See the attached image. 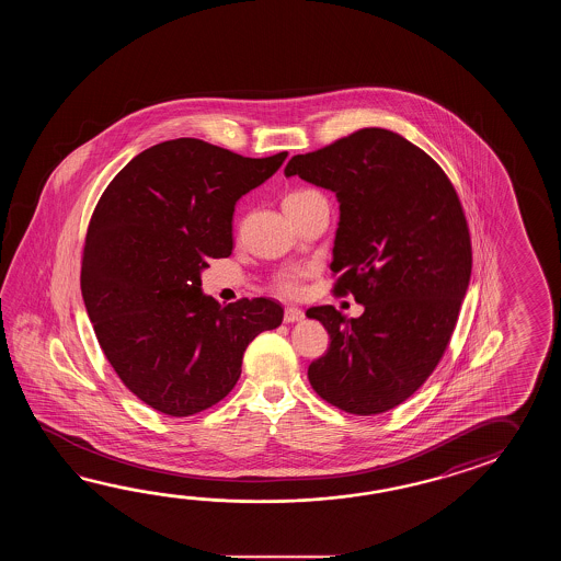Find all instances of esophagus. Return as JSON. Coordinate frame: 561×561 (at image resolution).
Segmentation results:
<instances>
[{
    "label": "esophagus",
    "mask_w": 561,
    "mask_h": 561,
    "mask_svg": "<svg viewBox=\"0 0 561 561\" xmlns=\"http://www.w3.org/2000/svg\"><path fill=\"white\" fill-rule=\"evenodd\" d=\"M305 319V312L300 309H295V307H286L285 314H283V321L285 322H297L302 321Z\"/></svg>",
    "instance_id": "34e87169"
}]
</instances>
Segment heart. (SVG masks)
Returning a JSON list of instances; mask_svg holds the SVG:
<instances>
[{
	"label": "heart",
	"instance_id": "obj_1",
	"mask_svg": "<svg viewBox=\"0 0 561 561\" xmlns=\"http://www.w3.org/2000/svg\"><path fill=\"white\" fill-rule=\"evenodd\" d=\"M312 194H317V192H290V194H286L285 201H283V208L293 206V204L302 203V201H307ZM271 288L275 290L278 297H297L298 293H300V288H302V273H300V271H285V273H278V275L273 278Z\"/></svg>",
	"mask_w": 561,
	"mask_h": 561
}]
</instances>
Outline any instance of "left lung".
<instances>
[{"label":"left lung","instance_id":"obj_1","mask_svg":"<svg viewBox=\"0 0 561 561\" xmlns=\"http://www.w3.org/2000/svg\"><path fill=\"white\" fill-rule=\"evenodd\" d=\"M285 174L336 194L333 295L365 307L358 319L307 310L331 334L310 385L346 413H385L430 379L451 341L473 263L461 201L430 154L382 128L293 156Z\"/></svg>","mask_w":561,"mask_h":561}]
</instances>
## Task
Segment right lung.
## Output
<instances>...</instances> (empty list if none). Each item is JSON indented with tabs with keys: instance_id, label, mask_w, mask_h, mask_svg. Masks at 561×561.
Returning <instances> with one entry per match:
<instances>
[{
	"instance_id": "add662e5",
	"label": "right lung",
	"mask_w": 561,
	"mask_h": 561,
	"mask_svg": "<svg viewBox=\"0 0 561 561\" xmlns=\"http://www.w3.org/2000/svg\"><path fill=\"white\" fill-rule=\"evenodd\" d=\"M285 158L168 140L131 158L95 204L82 251L85 310L119 381L158 413L191 417L222 401L252 339L283 322L268 298L204 297L201 271L230 256L234 204Z\"/></svg>"
}]
</instances>
